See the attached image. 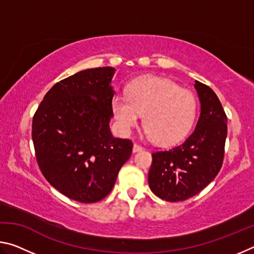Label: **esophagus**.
<instances>
[{
    "mask_svg": "<svg viewBox=\"0 0 254 254\" xmlns=\"http://www.w3.org/2000/svg\"><path fill=\"white\" fill-rule=\"evenodd\" d=\"M133 152H139V151H142V150H143V148L142 147H141V145L140 144H136V143H134V144H133Z\"/></svg>",
    "mask_w": 254,
    "mask_h": 254,
    "instance_id": "obj_1",
    "label": "esophagus"
}]
</instances>
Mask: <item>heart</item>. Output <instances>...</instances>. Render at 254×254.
Wrapping results in <instances>:
<instances>
[{
  "label": "heart",
  "mask_w": 254,
  "mask_h": 254,
  "mask_svg": "<svg viewBox=\"0 0 254 254\" xmlns=\"http://www.w3.org/2000/svg\"><path fill=\"white\" fill-rule=\"evenodd\" d=\"M112 112L120 131L127 134L143 115V127L153 142L173 144L188 134L194 124L197 103L191 92L173 80L144 76L128 85L127 96L112 98Z\"/></svg>",
  "instance_id": "heart-1"
}]
</instances>
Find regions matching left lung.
Returning <instances> with one entry per match:
<instances>
[{"label": "left lung", "instance_id": "left-lung-1", "mask_svg": "<svg viewBox=\"0 0 254 254\" xmlns=\"http://www.w3.org/2000/svg\"><path fill=\"white\" fill-rule=\"evenodd\" d=\"M200 115L194 132L170 150L152 153L149 186L167 201H182L198 194L216 177L224 159L227 118L216 94L195 80Z\"/></svg>", "mask_w": 254, "mask_h": 254}]
</instances>
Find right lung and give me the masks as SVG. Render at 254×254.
Returning a JSON list of instances; mask_svg holds the SVG:
<instances>
[{
	"label": "right lung",
	"mask_w": 254,
	"mask_h": 254,
	"mask_svg": "<svg viewBox=\"0 0 254 254\" xmlns=\"http://www.w3.org/2000/svg\"><path fill=\"white\" fill-rule=\"evenodd\" d=\"M113 67L78 71L55 84L32 120L42 175L68 198L95 203L110 194L132 153L131 140L112 135Z\"/></svg>",
	"instance_id": "obj_1"
}]
</instances>
